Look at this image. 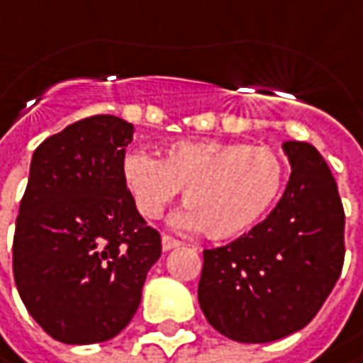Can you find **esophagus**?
I'll list each match as a JSON object with an SVG mask.
<instances>
[{"label":"esophagus","instance_id":"1","mask_svg":"<svg viewBox=\"0 0 363 363\" xmlns=\"http://www.w3.org/2000/svg\"><path fill=\"white\" fill-rule=\"evenodd\" d=\"M182 242L179 240H174L172 235H162V250L164 252H170V250H174V247H181Z\"/></svg>","mask_w":363,"mask_h":363}]
</instances>
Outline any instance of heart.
<instances>
[{
  "instance_id": "obj_1",
  "label": "heart",
  "mask_w": 363,
  "mask_h": 363,
  "mask_svg": "<svg viewBox=\"0 0 363 363\" xmlns=\"http://www.w3.org/2000/svg\"><path fill=\"white\" fill-rule=\"evenodd\" d=\"M121 177L144 217L156 219L184 189L182 221L213 240L242 235L270 213L284 186V164L268 146L179 142L160 156L130 152Z\"/></svg>"
}]
</instances>
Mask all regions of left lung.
<instances>
[{"label": "left lung", "instance_id": "left-lung-1", "mask_svg": "<svg viewBox=\"0 0 363 363\" xmlns=\"http://www.w3.org/2000/svg\"><path fill=\"white\" fill-rule=\"evenodd\" d=\"M282 150L291 179L272 213L240 240L203 252L199 305L221 335L270 343L311 323L345 256L335 179L307 142Z\"/></svg>", "mask_w": 363, "mask_h": 363}]
</instances>
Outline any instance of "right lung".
Segmentation results:
<instances>
[{"label":"right lung","mask_w":363,"mask_h":363,"mask_svg":"<svg viewBox=\"0 0 363 363\" xmlns=\"http://www.w3.org/2000/svg\"><path fill=\"white\" fill-rule=\"evenodd\" d=\"M132 140L125 119L93 116L32 154L16 219L13 278L28 313L56 341L116 337L160 258V235L138 213L121 177Z\"/></svg>","instance_id":"right-lung-1"}]
</instances>
